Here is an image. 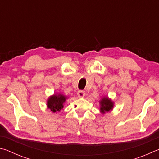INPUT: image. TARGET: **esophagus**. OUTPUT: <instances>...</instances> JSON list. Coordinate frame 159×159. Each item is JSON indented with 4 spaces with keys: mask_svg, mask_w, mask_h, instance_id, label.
<instances>
[{
    "mask_svg": "<svg viewBox=\"0 0 159 159\" xmlns=\"http://www.w3.org/2000/svg\"><path fill=\"white\" fill-rule=\"evenodd\" d=\"M77 95L79 97V98H83V97L85 96V93L83 90H79L77 93Z\"/></svg>",
    "mask_w": 159,
    "mask_h": 159,
    "instance_id": "esophagus-1",
    "label": "esophagus"
}]
</instances>
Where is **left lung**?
<instances>
[{"label":"left lung","instance_id":"1","mask_svg":"<svg viewBox=\"0 0 159 159\" xmlns=\"http://www.w3.org/2000/svg\"><path fill=\"white\" fill-rule=\"evenodd\" d=\"M100 104V111L102 114L111 111L114 108V102L108 97H104L99 102Z\"/></svg>","mask_w":159,"mask_h":159}]
</instances>
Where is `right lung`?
<instances>
[{"instance_id":"right-lung-1","label":"right lung","mask_w":159,"mask_h":159,"mask_svg":"<svg viewBox=\"0 0 159 159\" xmlns=\"http://www.w3.org/2000/svg\"><path fill=\"white\" fill-rule=\"evenodd\" d=\"M67 99L61 94H54L50 96L47 101V107L53 113L60 112V110L64 107V104Z\"/></svg>"}]
</instances>
